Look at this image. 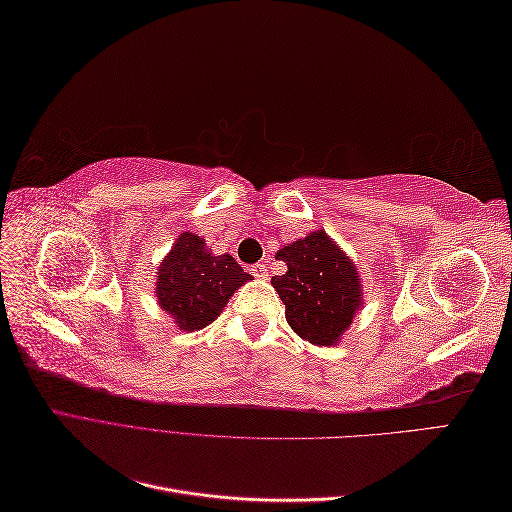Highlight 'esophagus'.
<instances>
[{
  "label": "esophagus",
  "instance_id": "esophagus-1",
  "mask_svg": "<svg viewBox=\"0 0 512 512\" xmlns=\"http://www.w3.org/2000/svg\"><path fill=\"white\" fill-rule=\"evenodd\" d=\"M250 271H252L254 277H258V280H265V277H267V262H258V265H254Z\"/></svg>",
  "mask_w": 512,
  "mask_h": 512
}]
</instances>
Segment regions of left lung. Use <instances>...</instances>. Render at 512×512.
Returning a JSON list of instances; mask_svg holds the SVG:
<instances>
[{
  "instance_id": "1",
  "label": "left lung",
  "mask_w": 512,
  "mask_h": 512,
  "mask_svg": "<svg viewBox=\"0 0 512 512\" xmlns=\"http://www.w3.org/2000/svg\"><path fill=\"white\" fill-rule=\"evenodd\" d=\"M277 258L288 271L271 284L286 305L292 331L316 346H335L363 305L361 275L327 232H309L284 245Z\"/></svg>"
}]
</instances>
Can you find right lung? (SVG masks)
<instances>
[{"instance_id":"add662e5","label":"right lung","mask_w":512,"mask_h":512,"mask_svg":"<svg viewBox=\"0 0 512 512\" xmlns=\"http://www.w3.org/2000/svg\"><path fill=\"white\" fill-rule=\"evenodd\" d=\"M156 297L181 331L205 329L239 286L252 280L230 254L215 256L205 239L181 232L156 275Z\"/></svg>"}]
</instances>
